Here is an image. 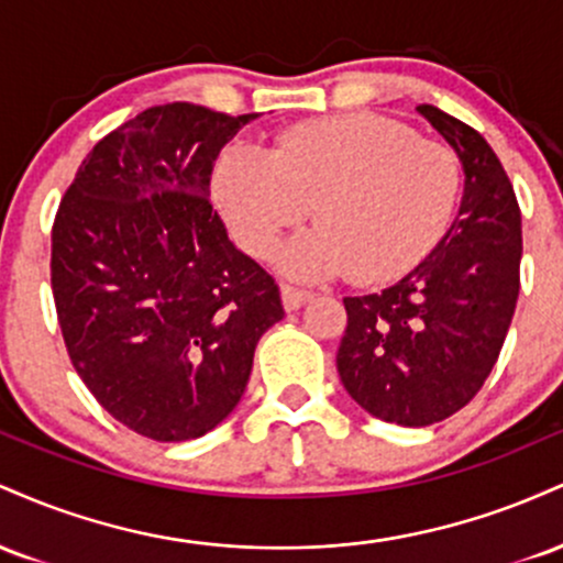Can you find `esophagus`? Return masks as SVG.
<instances>
[{"mask_svg": "<svg viewBox=\"0 0 563 563\" xmlns=\"http://www.w3.org/2000/svg\"><path fill=\"white\" fill-rule=\"evenodd\" d=\"M280 299H283V307H286V312H296V309L303 307V303L312 301V294L294 286H280Z\"/></svg>", "mask_w": 563, "mask_h": 563, "instance_id": "esophagus-1", "label": "esophagus"}]
</instances>
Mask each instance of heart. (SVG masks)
<instances>
[{
	"label": "heart",
	"mask_w": 563,
	"mask_h": 563,
	"mask_svg": "<svg viewBox=\"0 0 563 563\" xmlns=\"http://www.w3.org/2000/svg\"><path fill=\"white\" fill-rule=\"evenodd\" d=\"M461 166L444 145L376 113L309 121L280 134L273 151L230 142L211 192L249 256H264L283 230L320 224L280 245L275 264L294 280L349 273L357 283L405 275L448 230Z\"/></svg>",
	"instance_id": "b5f03b06"
}]
</instances>
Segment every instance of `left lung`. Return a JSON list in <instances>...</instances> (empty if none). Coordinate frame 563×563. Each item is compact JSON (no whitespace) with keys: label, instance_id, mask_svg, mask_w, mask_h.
<instances>
[{"label":"left lung","instance_id":"8db88e82","mask_svg":"<svg viewBox=\"0 0 563 563\" xmlns=\"http://www.w3.org/2000/svg\"><path fill=\"white\" fill-rule=\"evenodd\" d=\"M418 113L463 166V198L426 260L380 294L346 296L335 367L349 397L418 429L474 399L497 363L519 299L521 211L500 158L476 129L434 106Z\"/></svg>","mask_w":563,"mask_h":563}]
</instances>
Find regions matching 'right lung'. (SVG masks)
Segmentation results:
<instances>
[{
    "label": "right lung",
    "instance_id": "obj_1",
    "mask_svg": "<svg viewBox=\"0 0 563 563\" xmlns=\"http://www.w3.org/2000/svg\"><path fill=\"white\" fill-rule=\"evenodd\" d=\"M256 113L153 106L81 161L53 224V294L68 357L126 429L203 437L241 402L280 290L230 243L214 161Z\"/></svg>",
    "mask_w": 563,
    "mask_h": 563
}]
</instances>
